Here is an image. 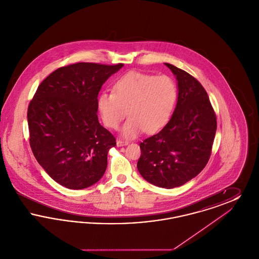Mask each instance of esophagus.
I'll list each match as a JSON object with an SVG mask.
<instances>
[{"label":"esophagus","instance_id":"34e87169","mask_svg":"<svg viewBox=\"0 0 259 259\" xmlns=\"http://www.w3.org/2000/svg\"><path fill=\"white\" fill-rule=\"evenodd\" d=\"M127 145H128V142L121 141V140H117L116 141V146L117 147H124V146H127Z\"/></svg>","mask_w":259,"mask_h":259}]
</instances>
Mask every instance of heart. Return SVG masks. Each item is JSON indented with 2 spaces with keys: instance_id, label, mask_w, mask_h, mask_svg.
Segmentation results:
<instances>
[{
  "instance_id": "1",
  "label": "heart",
  "mask_w": 259,
  "mask_h": 259,
  "mask_svg": "<svg viewBox=\"0 0 259 259\" xmlns=\"http://www.w3.org/2000/svg\"><path fill=\"white\" fill-rule=\"evenodd\" d=\"M178 97L174 79L129 72L114 84L113 92H103L98 109L103 122L116 129L127 114L129 119L121 129L125 138H136L142 132L153 134L168 123Z\"/></svg>"
}]
</instances>
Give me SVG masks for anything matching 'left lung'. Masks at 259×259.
<instances>
[{"instance_id":"8db88e82","label":"left lung","mask_w":259,"mask_h":259,"mask_svg":"<svg viewBox=\"0 0 259 259\" xmlns=\"http://www.w3.org/2000/svg\"><path fill=\"white\" fill-rule=\"evenodd\" d=\"M178 82V101L169 122L140 144L137 168L151 185L171 189L195 178L207 165L217 131L209 96L195 77L165 63Z\"/></svg>"}]
</instances>
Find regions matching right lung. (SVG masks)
<instances>
[{"instance_id":"obj_1","label":"right lung","mask_w":259,"mask_h":259,"mask_svg":"<svg viewBox=\"0 0 259 259\" xmlns=\"http://www.w3.org/2000/svg\"><path fill=\"white\" fill-rule=\"evenodd\" d=\"M123 64L76 63L54 71L28 108L30 146L38 164L69 189L96 184L106 172L115 139L98 120L102 85Z\"/></svg>"}]
</instances>
